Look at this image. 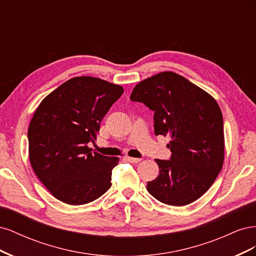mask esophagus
I'll return each mask as SVG.
<instances>
[{"label":"esophagus","mask_w":256,"mask_h":256,"mask_svg":"<svg viewBox=\"0 0 256 256\" xmlns=\"http://www.w3.org/2000/svg\"><path fill=\"white\" fill-rule=\"evenodd\" d=\"M126 160L128 162H130V164H138V162L141 161V159L138 158H132V157H126Z\"/></svg>","instance_id":"1"}]
</instances>
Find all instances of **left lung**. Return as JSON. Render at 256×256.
I'll list each match as a JSON object with an SVG mask.
<instances>
[{
    "instance_id": "1",
    "label": "left lung",
    "mask_w": 256,
    "mask_h": 256,
    "mask_svg": "<svg viewBox=\"0 0 256 256\" xmlns=\"http://www.w3.org/2000/svg\"><path fill=\"white\" fill-rule=\"evenodd\" d=\"M130 100L154 111L156 136H170V160L156 159L159 175L147 191L159 202L184 206L212 187L224 160L223 118L216 100L172 72L136 85Z\"/></svg>"
}]
</instances>
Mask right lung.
<instances>
[{
    "instance_id": "obj_1",
    "label": "right lung",
    "mask_w": 256,
    "mask_h": 256,
    "mask_svg": "<svg viewBox=\"0 0 256 256\" xmlns=\"http://www.w3.org/2000/svg\"><path fill=\"white\" fill-rule=\"evenodd\" d=\"M124 88L92 76L66 81L36 109L28 131L30 161L54 198L83 205L111 187L120 158L92 152L100 122Z\"/></svg>"
}]
</instances>
